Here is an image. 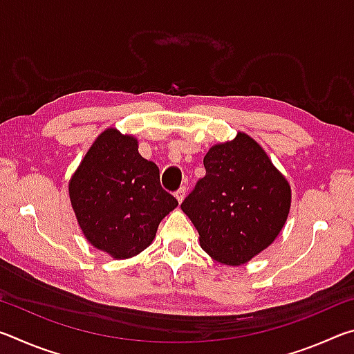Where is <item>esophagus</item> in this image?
I'll return each instance as SVG.
<instances>
[{"mask_svg":"<svg viewBox=\"0 0 354 354\" xmlns=\"http://www.w3.org/2000/svg\"><path fill=\"white\" fill-rule=\"evenodd\" d=\"M175 196H176V200H178L179 203H183L184 198H185V187H179V189L176 190Z\"/></svg>","mask_w":354,"mask_h":354,"instance_id":"34e87169","label":"esophagus"}]
</instances>
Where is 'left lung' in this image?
Segmentation results:
<instances>
[{
    "instance_id": "1",
    "label": "left lung",
    "mask_w": 354,
    "mask_h": 354,
    "mask_svg": "<svg viewBox=\"0 0 354 354\" xmlns=\"http://www.w3.org/2000/svg\"><path fill=\"white\" fill-rule=\"evenodd\" d=\"M203 164L206 175L181 209L212 259L242 266L272 245L283 230L290 185L259 143L245 133L214 145Z\"/></svg>"
}]
</instances>
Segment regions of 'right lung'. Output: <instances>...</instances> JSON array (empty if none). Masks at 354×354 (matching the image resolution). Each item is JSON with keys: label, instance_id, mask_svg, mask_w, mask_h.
Masks as SVG:
<instances>
[{"label": "right lung", "instance_id": "right-lung-1", "mask_svg": "<svg viewBox=\"0 0 354 354\" xmlns=\"http://www.w3.org/2000/svg\"><path fill=\"white\" fill-rule=\"evenodd\" d=\"M77 225L88 243L115 259L145 250L178 201L159 181V169L139 154V143L106 129L68 183Z\"/></svg>", "mask_w": 354, "mask_h": 354}]
</instances>
